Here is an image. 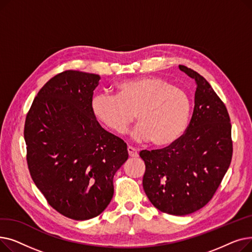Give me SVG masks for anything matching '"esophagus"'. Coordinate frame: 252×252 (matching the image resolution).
Segmentation results:
<instances>
[{
	"instance_id": "1",
	"label": "esophagus",
	"mask_w": 252,
	"mask_h": 252,
	"mask_svg": "<svg viewBox=\"0 0 252 252\" xmlns=\"http://www.w3.org/2000/svg\"><path fill=\"white\" fill-rule=\"evenodd\" d=\"M127 152H128V155H129L130 157H133V158H137V157L139 156L137 149L134 148V147H131V146H128V147H127Z\"/></svg>"
}]
</instances>
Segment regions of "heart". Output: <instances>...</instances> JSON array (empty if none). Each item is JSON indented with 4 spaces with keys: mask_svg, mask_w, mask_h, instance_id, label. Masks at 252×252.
<instances>
[{
    "mask_svg": "<svg viewBox=\"0 0 252 252\" xmlns=\"http://www.w3.org/2000/svg\"><path fill=\"white\" fill-rule=\"evenodd\" d=\"M116 94L98 93L91 101L94 116L115 134H124L135 119L140 124L131 136L157 146L176 142L186 130L191 101L182 88L159 76L126 79L115 87Z\"/></svg>",
    "mask_w": 252,
    "mask_h": 252,
    "instance_id": "b5f03b06",
    "label": "heart"
}]
</instances>
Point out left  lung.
<instances>
[{"label": "left lung", "mask_w": 252, "mask_h": 252, "mask_svg": "<svg viewBox=\"0 0 252 252\" xmlns=\"http://www.w3.org/2000/svg\"><path fill=\"white\" fill-rule=\"evenodd\" d=\"M179 68L197 88L191 122L176 142L142 150L143 188L162 213L186 216L206 205L218 190L233 155L232 126L226 106L206 79L187 66Z\"/></svg>", "instance_id": "left-lung-1"}]
</instances>
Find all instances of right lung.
Here are the masks:
<instances>
[{"label":"right lung","instance_id":"add662e5","mask_svg":"<svg viewBox=\"0 0 252 252\" xmlns=\"http://www.w3.org/2000/svg\"><path fill=\"white\" fill-rule=\"evenodd\" d=\"M100 76L66 70L39 90L26 115L24 140L31 176L48 203L86 220L110 203L113 177L128 158L126 144L105 130L91 109Z\"/></svg>","mask_w":252,"mask_h":252}]
</instances>
